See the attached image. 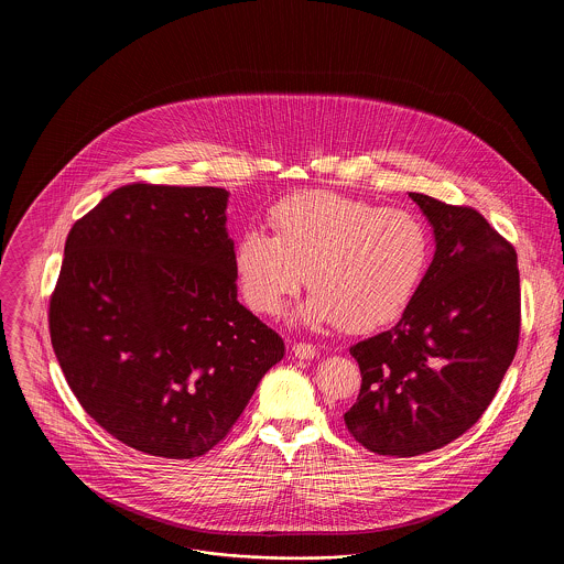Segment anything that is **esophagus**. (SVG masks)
<instances>
[{"label":"esophagus","instance_id":"esophagus-1","mask_svg":"<svg viewBox=\"0 0 564 564\" xmlns=\"http://www.w3.org/2000/svg\"><path fill=\"white\" fill-rule=\"evenodd\" d=\"M292 350H294V355L297 359H313V357L319 355V350L315 349L313 345H306V343H295Z\"/></svg>","mask_w":564,"mask_h":564}]
</instances>
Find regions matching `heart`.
Masks as SVG:
<instances>
[{
  "instance_id": "heart-1",
  "label": "heart",
  "mask_w": 564,
  "mask_h": 564,
  "mask_svg": "<svg viewBox=\"0 0 564 564\" xmlns=\"http://www.w3.org/2000/svg\"><path fill=\"white\" fill-rule=\"evenodd\" d=\"M272 237L245 230L232 269L247 304L279 315L306 283L313 294L297 317L308 325L343 323L372 332L400 319L430 262V235L416 215L332 189L283 198L270 212Z\"/></svg>"
}]
</instances>
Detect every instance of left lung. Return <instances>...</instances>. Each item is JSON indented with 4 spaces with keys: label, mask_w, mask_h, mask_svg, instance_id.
<instances>
[{
    "label": "left lung",
    "mask_w": 564,
    "mask_h": 564,
    "mask_svg": "<svg viewBox=\"0 0 564 564\" xmlns=\"http://www.w3.org/2000/svg\"><path fill=\"white\" fill-rule=\"evenodd\" d=\"M435 253L391 329L350 347L361 370L350 435L378 455L437 451L478 423L520 334V274L510 242L471 207L408 194Z\"/></svg>",
    "instance_id": "8db88e82"
}]
</instances>
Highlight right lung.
<instances>
[{
    "label": "right lung",
    "instance_id": "1",
    "mask_svg": "<svg viewBox=\"0 0 564 564\" xmlns=\"http://www.w3.org/2000/svg\"><path fill=\"white\" fill-rule=\"evenodd\" d=\"M224 188L133 184L74 224L51 340L82 408L145 455L194 458L285 355L237 300Z\"/></svg>",
    "mask_w": 564,
    "mask_h": 564
}]
</instances>
